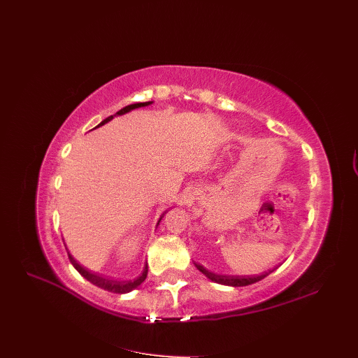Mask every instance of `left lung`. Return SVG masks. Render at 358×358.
I'll use <instances>...</instances> for the list:
<instances>
[{"label":"left lung","mask_w":358,"mask_h":358,"mask_svg":"<svg viewBox=\"0 0 358 358\" xmlns=\"http://www.w3.org/2000/svg\"><path fill=\"white\" fill-rule=\"evenodd\" d=\"M196 268L199 270L202 274H205L209 280H213L218 285H226V286H233V287H239V286H248V285H252L257 283L259 280H262L264 277H267L270 273H273L275 268L268 270V271H264L261 274H255V275H222V274H215V273H210L203 266H199V264L194 262Z\"/></svg>","instance_id":"1"}]
</instances>
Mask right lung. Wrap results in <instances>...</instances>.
I'll use <instances>...</instances> for the list:
<instances>
[{
    "label": "right lung",
    "instance_id": "1",
    "mask_svg": "<svg viewBox=\"0 0 358 358\" xmlns=\"http://www.w3.org/2000/svg\"><path fill=\"white\" fill-rule=\"evenodd\" d=\"M152 103H153V101L128 104V106H125L124 109L116 112V115L121 116V115H125V113H128V112H131V110H134V109L145 108V106H150ZM116 115H113V116H116ZM113 116L106 117L104 121H101L97 127H101V125H104V124H108L109 121H112ZM165 214H166V213H165ZM165 214H162V217H164ZM162 217L159 218L157 224L161 222ZM68 255H69V259H71V262H72V266L78 270L79 274H81V275L84 277V279H87V280H88L90 283H92V285H96V286H99V287H101V289H104V290H108V292H113V294H128V292H131V290H134L136 287H138V286L145 280V277H148V270H149L148 262L144 264V268H143L141 274L137 277V279H134V280H116V279H109V277H103V275H99L97 273H92V271L87 270L85 267H83L81 264H79V262L72 257L71 252H68Z\"/></svg>",
    "mask_w": 358,
    "mask_h": 358
}]
</instances>
